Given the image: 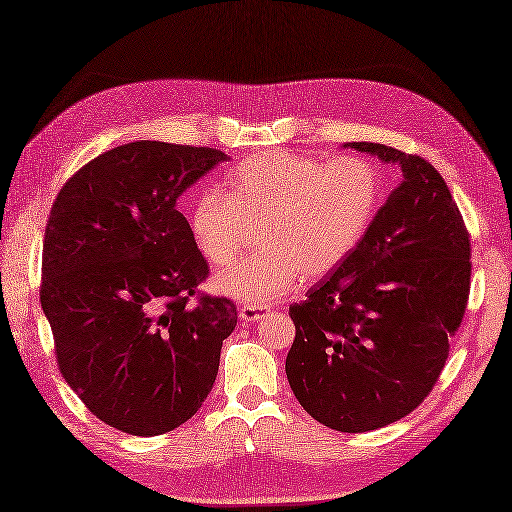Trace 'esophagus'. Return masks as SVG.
<instances>
[{
	"instance_id": "obj_1",
	"label": "esophagus",
	"mask_w": 512,
	"mask_h": 512,
	"mask_svg": "<svg viewBox=\"0 0 512 512\" xmlns=\"http://www.w3.org/2000/svg\"><path fill=\"white\" fill-rule=\"evenodd\" d=\"M266 310L268 308H262V306H242L239 308V319L244 323H255L262 317H266Z\"/></svg>"
}]
</instances>
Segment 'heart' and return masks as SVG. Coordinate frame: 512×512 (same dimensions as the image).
I'll return each instance as SVG.
<instances>
[{"label":"heart","instance_id":"obj_1","mask_svg":"<svg viewBox=\"0 0 512 512\" xmlns=\"http://www.w3.org/2000/svg\"><path fill=\"white\" fill-rule=\"evenodd\" d=\"M383 198L380 171L365 158L325 162L270 149L226 173L224 193L202 191L189 209L198 253L226 266L257 228V255L217 273L213 290L246 306H268L295 288L303 270L323 275L361 244Z\"/></svg>","mask_w":512,"mask_h":512}]
</instances>
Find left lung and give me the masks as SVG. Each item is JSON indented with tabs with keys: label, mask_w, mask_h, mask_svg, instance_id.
Segmentation results:
<instances>
[{
	"label": "left lung",
	"mask_w": 512,
	"mask_h": 512,
	"mask_svg": "<svg viewBox=\"0 0 512 512\" xmlns=\"http://www.w3.org/2000/svg\"><path fill=\"white\" fill-rule=\"evenodd\" d=\"M343 147L398 165L402 180L354 253L290 306L286 376L314 420L363 433L405 418L436 385L469 299L471 242L427 160L378 143Z\"/></svg>",
	"instance_id": "obj_1"
}]
</instances>
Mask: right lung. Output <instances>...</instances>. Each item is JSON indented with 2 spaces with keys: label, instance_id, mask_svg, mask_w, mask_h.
<instances>
[{
  "label": "right lung",
  "instance_id": "add662e5",
  "mask_svg": "<svg viewBox=\"0 0 512 512\" xmlns=\"http://www.w3.org/2000/svg\"><path fill=\"white\" fill-rule=\"evenodd\" d=\"M228 160L220 149L136 140L63 184L48 217L41 308L65 383L110 427L160 436L209 396L231 299L202 297L209 275L178 198Z\"/></svg>",
  "mask_w": 512,
  "mask_h": 512
}]
</instances>
